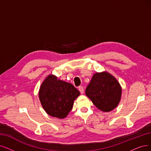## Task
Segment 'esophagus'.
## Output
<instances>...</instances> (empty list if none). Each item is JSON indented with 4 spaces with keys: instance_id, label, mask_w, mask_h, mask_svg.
Returning a JSON list of instances; mask_svg holds the SVG:
<instances>
[{
    "instance_id": "1",
    "label": "esophagus",
    "mask_w": 151,
    "mask_h": 151,
    "mask_svg": "<svg viewBox=\"0 0 151 151\" xmlns=\"http://www.w3.org/2000/svg\"><path fill=\"white\" fill-rule=\"evenodd\" d=\"M78 89H79V92H81V94H83V92H84V89H83V87H82V86H79V88H78Z\"/></svg>"
}]
</instances>
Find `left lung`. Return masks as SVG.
<instances>
[{
  "mask_svg": "<svg viewBox=\"0 0 151 151\" xmlns=\"http://www.w3.org/2000/svg\"><path fill=\"white\" fill-rule=\"evenodd\" d=\"M86 94L99 110L108 112L116 107L121 99L122 88L113 76L106 72L95 74Z\"/></svg>",
  "mask_w": 151,
  "mask_h": 151,
  "instance_id": "left-lung-1",
  "label": "left lung"
}]
</instances>
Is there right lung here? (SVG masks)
<instances>
[{
    "label": "right lung",
    "mask_w": 151,
    "mask_h": 151,
    "mask_svg": "<svg viewBox=\"0 0 151 151\" xmlns=\"http://www.w3.org/2000/svg\"><path fill=\"white\" fill-rule=\"evenodd\" d=\"M80 92L72 84L50 75L41 84L39 97L44 110L49 115L58 118L67 116L74 101Z\"/></svg>",
    "instance_id": "add662e5"
}]
</instances>
